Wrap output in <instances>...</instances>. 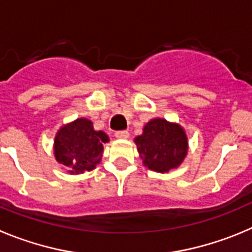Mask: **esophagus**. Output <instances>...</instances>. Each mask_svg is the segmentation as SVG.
<instances>
[{"label":"esophagus","instance_id":"esophagus-1","mask_svg":"<svg viewBox=\"0 0 252 252\" xmlns=\"http://www.w3.org/2000/svg\"><path fill=\"white\" fill-rule=\"evenodd\" d=\"M114 135L118 139H126L129 137V133L126 130H117Z\"/></svg>","mask_w":252,"mask_h":252}]
</instances>
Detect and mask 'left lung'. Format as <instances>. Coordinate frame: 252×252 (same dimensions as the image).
Wrapping results in <instances>:
<instances>
[{
    "instance_id": "left-lung-1",
    "label": "left lung",
    "mask_w": 252,
    "mask_h": 252,
    "mask_svg": "<svg viewBox=\"0 0 252 252\" xmlns=\"http://www.w3.org/2000/svg\"><path fill=\"white\" fill-rule=\"evenodd\" d=\"M135 144L144 165L160 173L178 167L188 146L185 130L164 119H152L135 138Z\"/></svg>"
}]
</instances>
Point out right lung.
Segmentation results:
<instances>
[{
    "instance_id": "obj_1",
    "label": "right lung",
    "mask_w": 252,
    "mask_h": 252,
    "mask_svg": "<svg viewBox=\"0 0 252 252\" xmlns=\"http://www.w3.org/2000/svg\"><path fill=\"white\" fill-rule=\"evenodd\" d=\"M108 140L104 131L94 130L92 122L76 119L63 126L56 135V160L71 169V173L92 171L101 160L103 143Z\"/></svg>"
}]
</instances>
